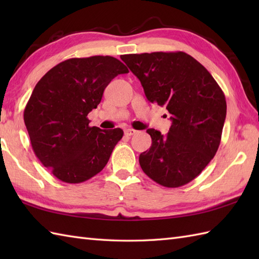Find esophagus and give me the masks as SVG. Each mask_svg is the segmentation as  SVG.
Wrapping results in <instances>:
<instances>
[{
    "label": "esophagus",
    "mask_w": 259,
    "mask_h": 259,
    "mask_svg": "<svg viewBox=\"0 0 259 259\" xmlns=\"http://www.w3.org/2000/svg\"><path fill=\"white\" fill-rule=\"evenodd\" d=\"M136 134H137V130H135V129H133V128H129V129H125V130H124V135L128 136V137L134 136V135H136Z\"/></svg>",
    "instance_id": "obj_1"
}]
</instances>
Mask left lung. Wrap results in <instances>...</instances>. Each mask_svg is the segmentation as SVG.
Instances as JSON below:
<instances>
[{"label":"left lung","instance_id":"1","mask_svg":"<svg viewBox=\"0 0 259 259\" xmlns=\"http://www.w3.org/2000/svg\"><path fill=\"white\" fill-rule=\"evenodd\" d=\"M141 82L151 103L172 121L167 136L148 129L152 144L139 156L144 172L157 184L177 188L194 180L216 155L226 119V98L202 64L185 52L120 57Z\"/></svg>","mask_w":259,"mask_h":259}]
</instances>
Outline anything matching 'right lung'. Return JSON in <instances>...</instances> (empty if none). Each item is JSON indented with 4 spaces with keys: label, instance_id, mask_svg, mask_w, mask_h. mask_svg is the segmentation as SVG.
<instances>
[{
    "label": "right lung",
    "instance_id": "right-lung-1",
    "mask_svg": "<svg viewBox=\"0 0 259 259\" xmlns=\"http://www.w3.org/2000/svg\"><path fill=\"white\" fill-rule=\"evenodd\" d=\"M128 72L113 57L72 58L36 83L24 123L35 156L63 183H83L106 167L123 131L90 126L88 113L100 103L110 81Z\"/></svg>",
    "mask_w": 259,
    "mask_h": 259
}]
</instances>
